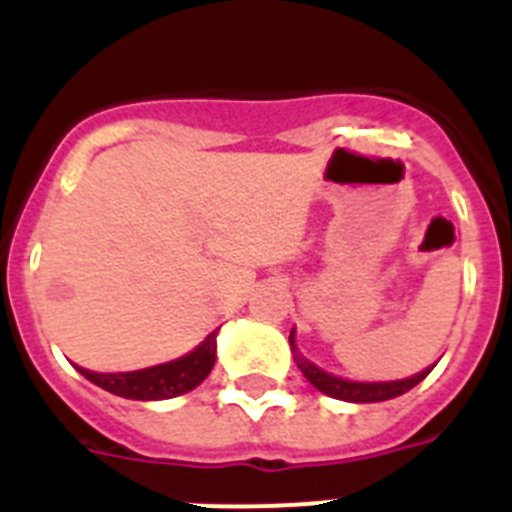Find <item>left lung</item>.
Masks as SVG:
<instances>
[{"label":"left lung","mask_w":512,"mask_h":512,"mask_svg":"<svg viewBox=\"0 0 512 512\" xmlns=\"http://www.w3.org/2000/svg\"><path fill=\"white\" fill-rule=\"evenodd\" d=\"M290 347H293V357H296L298 362V370L303 372V377L311 382L313 388L331 395V398L336 400H349V403H380V400L398 398V395L416 388L418 382H421L428 372L434 370V367H428V370L418 372V375L408 377V380H395V382H349V380H342V377L329 375V372L311 365L308 359H303L301 354H298L296 344H293V331H290Z\"/></svg>","instance_id":"1"}]
</instances>
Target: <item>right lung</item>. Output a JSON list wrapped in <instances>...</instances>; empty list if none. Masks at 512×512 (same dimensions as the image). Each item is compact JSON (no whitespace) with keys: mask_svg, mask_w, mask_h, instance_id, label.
I'll list each match as a JSON object with an SVG mask.
<instances>
[{"mask_svg":"<svg viewBox=\"0 0 512 512\" xmlns=\"http://www.w3.org/2000/svg\"><path fill=\"white\" fill-rule=\"evenodd\" d=\"M216 359V331L206 336L201 347L193 349L186 357L168 362V365L147 367L137 372H117V375H104V372H91L78 367V372L91 380L99 388L130 400H165L188 393L196 385L206 380Z\"/></svg>","mask_w":512,"mask_h":512,"instance_id":"right-lung-1","label":"right lung"}]
</instances>
